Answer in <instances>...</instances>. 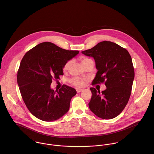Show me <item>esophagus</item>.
Returning a JSON list of instances; mask_svg holds the SVG:
<instances>
[{
  "instance_id": "34e87169",
  "label": "esophagus",
  "mask_w": 154,
  "mask_h": 154,
  "mask_svg": "<svg viewBox=\"0 0 154 154\" xmlns=\"http://www.w3.org/2000/svg\"><path fill=\"white\" fill-rule=\"evenodd\" d=\"M76 91L77 93H80L82 91H83V89H80V88H77L76 89Z\"/></svg>"
}]
</instances>
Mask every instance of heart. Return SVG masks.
I'll use <instances>...</instances> for the list:
<instances>
[{
    "mask_svg": "<svg viewBox=\"0 0 154 154\" xmlns=\"http://www.w3.org/2000/svg\"><path fill=\"white\" fill-rule=\"evenodd\" d=\"M91 60L90 59H88V58L84 57V58L82 59L81 62H82V65L84 66L85 63H87V62H88V61H91ZM71 63H72V61H71V60H70V61H67V62L65 64V65H64V70H67L70 68V66L71 65ZM84 82H85V80H83V79H80V78H79V77H74V78L72 79L71 80V83H72L73 85H74L75 86L78 87H83V85H84Z\"/></svg>",
    "mask_w": 154,
    "mask_h": 154,
    "instance_id": "obj_1",
    "label": "heart"
}]
</instances>
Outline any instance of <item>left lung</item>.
Here are the masks:
<instances>
[{
    "mask_svg": "<svg viewBox=\"0 0 154 154\" xmlns=\"http://www.w3.org/2000/svg\"><path fill=\"white\" fill-rule=\"evenodd\" d=\"M92 57L97 72L93 84L104 83L106 88L100 93L91 87L92 97L88 106L95 116L102 119L116 117L122 111L130 97L134 69L128 51L119 45L103 41L82 51Z\"/></svg>",
    "mask_w": 154,
    "mask_h": 154,
    "instance_id": "left-lung-1",
    "label": "left lung"
}]
</instances>
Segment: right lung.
<instances>
[{
    "label": "right lung",
    "instance_id": "add662e5",
    "mask_svg": "<svg viewBox=\"0 0 154 154\" xmlns=\"http://www.w3.org/2000/svg\"><path fill=\"white\" fill-rule=\"evenodd\" d=\"M79 53L67 50L50 42L40 43L28 51L22 60L17 81L24 102L36 118L53 121L69 110L70 101L76 90L64 85L54 91L52 80L63 75L65 64Z\"/></svg>",
    "mask_w": 154,
    "mask_h": 154
}]
</instances>
